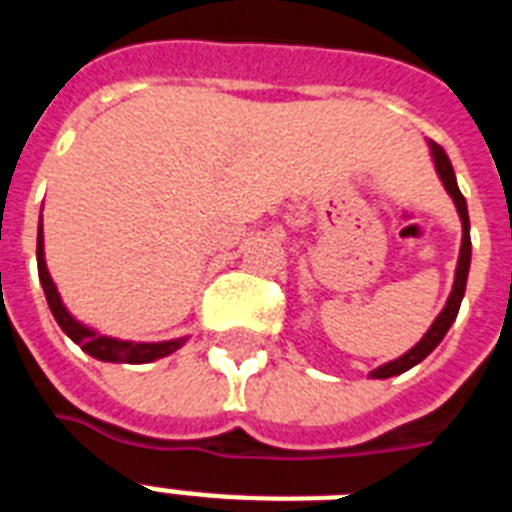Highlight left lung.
Instances as JSON below:
<instances>
[{
	"mask_svg": "<svg viewBox=\"0 0 512 512\" xmlns=\"http://www.w3.org/2000/svg\"><path fill=\"white\" fill-rule=\"evenodd\" d=\"M430 151H433V162H436L438 177L444 180V188L449 191L454 204H457V212H460V220H462V247H460V260H457V273H454V287L449 300H446L444 311L438 313V319L433 321V327L428 329V335L422 337V340L409 350V353H404V356L396 358V361H388V364L377 366L374 372H369V377H374V380H388V377H396V374L406 372V369H412V366L420 364L422 358L428 356V353H433V348H436L438 342L444 340L449 327H452L454 319H457L462 297H465V284H468V271H470L468 201H465V196L460 193V185H457V177H454L452 162H449V156H446L444 148L438 146V143H430Z\"/></svg>",
	"mask_w": 512,
	"mask_h": 512,
	"instance_id": "1",
	"label": "left lung"
}]
</instances>
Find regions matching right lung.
Segmentation results:
<instances>
[{"label": "right lung", "mask_w": 512, "mask_h": 512, "mask_svg": "<svg viewBox=\"0 0 512 512\" xmlns=\"http://www.w3.org/2000/svg\"><path fill=\"white\" fill-rule=\"evenodd\" d=\"M42 225H39V236H36V268H39V281L44 287V297H47V305H50L52 316L60 324V329L66 332L71 340L90 353L92 358L98 361H116V364H148V361H156V358H164L175 353L185 340H167V342H127V340H114V337L95 335L92 329H87L84 324L71 316L66 311V305L60 300L58 289L52 284L50 271H47V263H44V244H42Z\"/></svg>", "instance_id": "1"}]
</instances>
